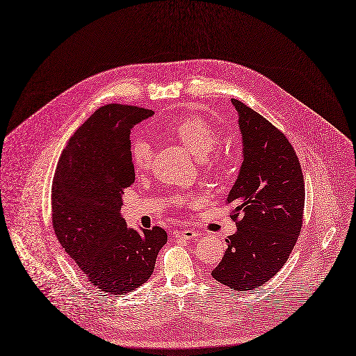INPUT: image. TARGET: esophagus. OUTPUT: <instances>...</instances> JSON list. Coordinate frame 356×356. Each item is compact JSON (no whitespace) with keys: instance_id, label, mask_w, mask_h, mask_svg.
I'll list each match as a JSON object with an SVG mask.
<instances>
[{"instance_id":"1","label":"esophagus","mask_w":356,"mask_h":356,"mask_svg":"<svg viewBox=\"0 0 356 356\" xmlns=\"http://www.w3.org/2000/svg\"><path fill=\"white\" fill-rule=\"evenodd\" d=\"M200 234L197 231H193V229H184V231H177L174 232V236L177 239H193V238H197Z\"/></svg>"}]
</instances>
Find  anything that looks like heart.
Listing matches in <instances>:
<instances>
[{"label": "heart", "mask_w": 356, "mask_h": 356, "mask_svg": "<svg viewBox=\"0 0 356 356\" xmlns=\"http://www.w3.org/2000/svg\"><path fill=\"white\" fill-rule=\"evenodd\" d=\"M165 132L178 140L188 152L198 158L205 156L220 144L218 129L209 121L194 114L172 118L165 125ZM131 161L136 171H147L152 161L151 145L144 140L135 141L131 145Z\"/></svg>", "instance_id": "b5f03b06"}]
</instances>
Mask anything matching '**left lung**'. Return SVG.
I'll use <instances>...</instances> for the list:
<instances>
[{
    "instance_id": "1",
    "label": "left lung",
    "mask_w": 356,
    "mask_h": 356,
    "mask_svg": "<svg viewBox=\"0 0 356 356\" xmlns=\"http://www.w3.org/2000/svg\"><path fill=\"white\" fill-rule=\"evenodd\" d=\"M243 162L229 191L231 220L238 231L228 236L222 261L211 275L234 291H254L275 277L300 234L305 184L289 140L277 127L238 99Z\"/></svg>"
}]
</instances>
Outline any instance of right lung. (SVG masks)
<instances>
[{"mask_svg": "<svg viewBox=\"0 0 356 356\" xmlns=\"http://www.w3.org/2000/svg\"><path fill=\"white\" fill-rule=\"evenodd\" d=\"M154 115L135 105L109 104L71 136L52 179V227L65 252L94 286L124 295L152 275L167 232H141L121 216L124 189L135 181L129 134Z\"/></svg>", "mask_w": 356, "mask_h": 356, "instance_id": "right-lung-1", "label": "right lung"}]
</instances>
